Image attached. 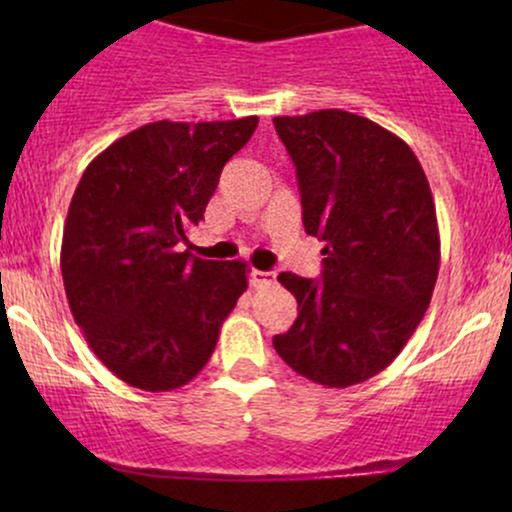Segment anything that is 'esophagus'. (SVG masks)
<instances>
[{"mask_svg": "<svg viewBox=\"0 0 512 512\" xmlns=\"http://www.w3.org/2000/svg\"><path fill=\"white\" fill-rule=\"evenodd\" d=\"M252 284H255L257 289H267V286L276 284V272H262V269H255V272H252Z\"/></svg>", "mask_w": 512, "mask_h": 512, "instance_id": "esophagus-1", "label": "esophagus"}]
</instances>
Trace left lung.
<instances>
[{
	"mask_svg": "<svg viewBox=\"0 0 512 512\" xmlns=\"http://www.w3.org/2000/svg\"><path fill=\"white\" fill-rule=\"evenodd\" d=\"M296 166L320 279L281 272L298 301L274 349L303 378L349 387L395 361L431 303L440 238L431 187L397 134L346 110L274 117Z\"/></svg>",
	"mask_w": 512,
	"mask_h": 512,
	"instance_id": "1",
	"label": "left lung"
}]
</instances>
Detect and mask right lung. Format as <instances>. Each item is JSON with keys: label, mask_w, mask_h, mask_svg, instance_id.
<instances>
[{"label": "right lung", "mask_w": 512, "mask_h": 512, "mask_svg": "<svg viewBox=\"0 0 512 512\" xmlns=\"http://www.w3.org/2000/svg\"><path fill=\"white\" fill-rule=\"evenodd\" d=\"M255 127L257 117L151 122L93 158L76 185L64 291L93 354L127 385L168 392L190 383L248 289V264L199 260L182 245Z\"/></svg>", "instance_id": "add662e5"}]
</instances>
